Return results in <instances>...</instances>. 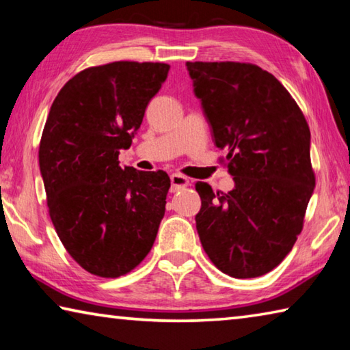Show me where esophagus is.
<instances>
[{"label":"esophagus","mask_w":350,"mask_h":350,"mask_svg":"<svg viewBox=\"0 0 350 350\" xmlns=\"http://www.w3.org/2000/svg\"><path fill=\"white\" fill-rule=\"evenodd\" d=\"M170 179H171V191H173V193L179 191V189H182V188H185V187L189 185V179H188V177L182 176V174L174 173V174H171Z\"/></svg>","instance_id":"esophagus-1"}]
</instances>
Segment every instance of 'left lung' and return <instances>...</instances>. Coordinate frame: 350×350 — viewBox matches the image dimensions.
Here are the masks:
<instances>
[{
  "instance_id": "1",
  "label": "left lung",
  "mask_w": 350,
  "mask_h": 350,
  "mask_svg": "<svg viewBox=\"0 0 350 350\" xmlns=\"http://www.w3.org/2000/svg\"><path fill=\"white\" fill-rule=\"evenodd\" d=\"M187 69L234 180L228 193L196 183L199 239L222 273L265 275L292 250L315 188L309 125L286 88L256 64L187 62Z\"/></svg>"
}]
</instances>
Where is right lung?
<instances>
[{
	"label": "right lung",
	"instance_id": "right-lung-1",
	"mask_svg": "<svg viewBox=\"0 0 350 350\" xmlns=\"http://www.w3.org/2000/svg\"><path fill=\"white\" fill-rule=\"evenodd\" d=\"M170 64L114 62L81 70L51 106L40 142L49 216L77 264L102 278L145 259L165 215L170 177L118 165Z\"/></svg>",
	"mask_w": 350,
	"mask_h": 350
}]
</instances>
